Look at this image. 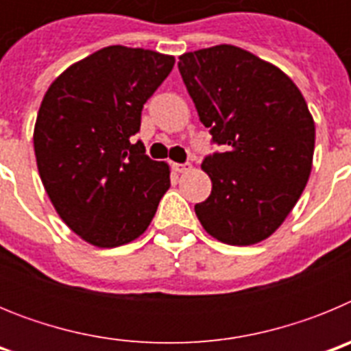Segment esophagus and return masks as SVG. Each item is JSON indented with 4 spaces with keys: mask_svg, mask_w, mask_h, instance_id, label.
<instances>
[{
    "mask_svg": "<svg viewBox=\"0 0 351 351\" xmlns=\"http://www.w3.org/2000/svg\"><path fill=\"white\" fill-rule=\"evenodd\" d=\"M172 169L179 173H186L188 170H191V165L190 163H173Z\"/></svg>",
    "mask_w": 351,
    "mask_h": 351,
    "instance_id": "obj_1",
    "label": "esophagus"
}]
</instances>
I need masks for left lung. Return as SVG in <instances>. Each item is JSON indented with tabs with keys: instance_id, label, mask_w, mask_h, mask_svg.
<instances>
[{
	"instance_id": "1",
	"label": "left lung",
	"mask_w": 351,
	"mask_h": 351,
	"mask_svg": "<svg viewBox=\"0 0 351 351\" xmlns=\"http://www.w3.org/2000/svg\"><path fill=\"white\" fill-rule=\"evenodd\" d=\"M179 71L213 142L202 161L213 190L195 206L209 235L250 246L274 234L302 195L315 121L302 93L274 64L235 45L179 56Z\"/></svg>"
}]
</instances>
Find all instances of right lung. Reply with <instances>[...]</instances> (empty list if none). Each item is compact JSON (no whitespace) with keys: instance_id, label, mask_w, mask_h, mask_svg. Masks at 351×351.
I'll use <instances>...</instances> for the list:
<instances>
[{"instance_id":"add662e5","label":"right lung","mask_w":351,"mask_h":351,"mask_svg":"<svg viewBox=\"0 0 351 351\" xmlns=\"http://www.w3.org/2000/svg\"><path fill=\"white\" fill-rule=\"evenodd\" d=\"M173 63L110 45L66 68L43 96L33 133L40 179L60 218L93 246L141 237L170 188L169 165L132 137Z\"/></svg>"}]
</instances>
